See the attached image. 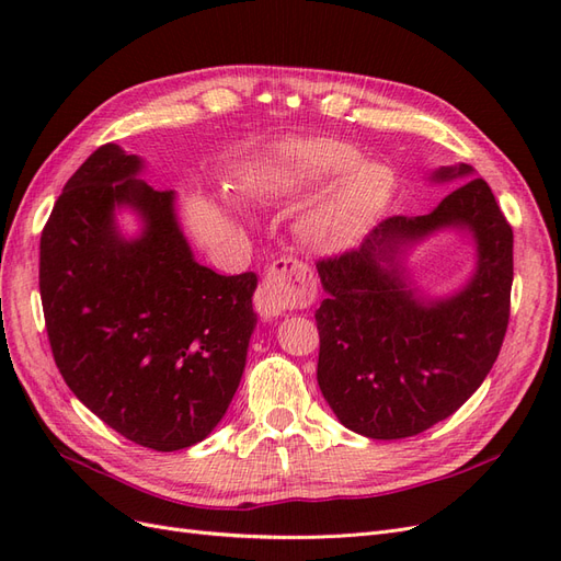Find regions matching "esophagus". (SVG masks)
Masks as SVG:
<instances>
[{
    "instance_id": "1",
    "label": "esophagus",
    "mask_w": 561,
    "mask_h": 561,
    "mask_svg": "<svg viewBox=\"0 0 561 561\" xmlns=\"http://www.w3.org/2000/svg\"><path fill=\"white\" fill-rule=\"evenodd\" d=\"M316 285L311 271L295 257L271 262L254 293V309L264 318L283 316L287 309H301L313 301Z\"/></svg>"
}]
</instances>
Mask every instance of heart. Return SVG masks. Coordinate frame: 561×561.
I'll list each match as a JSON object with an SVG mask.
<instances>
[{
  "label": "heart",
  "mask_w": 561,
  "mask_h": 561,
  "mask_svg": "<svg viewBox=\"0 0 561 561\" xmlns=\"http://www.w3.org/2000/svg\"><path fill=\"white\" fill-rule=\"evenodd\" d=\"M358 163L360 154L353 147L325 138L290 140L276 151L268 171L274 186H307L347 175L301 219V236L313 248L332 252L360 243L390 203L393 173L381 163L356 169Z\"/></svg>",
  "instance_id": "1"
}]
</instances>
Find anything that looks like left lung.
<instances>
[{"label":"left lung","mask_w":561,"mask_h":561,"mask_svg":"<svg viewBox=\"0 0 561 561\" xmlns=\"http://www.w3.org/2000/svg\"><path fill=\"white\" fill-rule=\"evenodd\" d=\"M472 175L447 165L445 182ZM443 226L468 228L479 268L465 290L423 302L405 287L397 252ZM318 386L346 428L371 439L412 437L451 416L494 367L511 318L513 227L482 178L466 180L419 217L393 215L360 248L318 260Z\"/></svg>","instance_id":"obj_1"}]
</instances>
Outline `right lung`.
<instances>
[{
    "label": "right lung",
    "instance_id": "add662e5",
    "mask_svg": "<svg viewBox=\"0 0 561 561\" xmlns=\"http://www.w3.org/2000/svg\"><path fill=\"white\" fill-rule=\"evenodd\" d=\"M142 161L103 145L58 196L39 243L48 344L65 383L135 445L175 451L210 435L241 383L257 325V276L201 266L175 192L138 180ZM144 217L140 240L113 208Z\"/></svg>",
    "mask_w": 561,
    "mask_h": 561
}]
</instances>
